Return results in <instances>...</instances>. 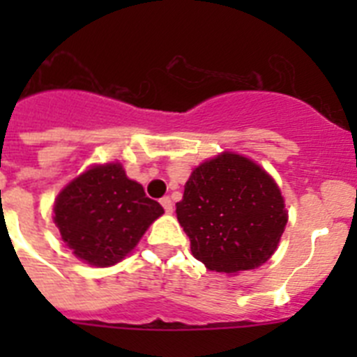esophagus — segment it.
<instances>
[{"label": "esophagus", "instance_id": "esophagus-1", "mask_svg": "<svg viewBox=\"0 0 357 357\" xmlns=\"http://www.w3.org/2000/svg\"><path fill=\"white\" fill-rule=\"evenodd\" d=\"M160 206L164 207V211H166V213H173V202H172V198L169 197H164V198H160Z\"/></svg>", "mask_w": 357, "mask_h": 357}]
</instances>
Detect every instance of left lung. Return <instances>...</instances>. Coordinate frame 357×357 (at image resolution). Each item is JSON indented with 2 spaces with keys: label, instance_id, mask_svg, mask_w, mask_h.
I'll return each mask as SVG.
<instances>
[{
  "label": "left lung",
  "instance_id": "left-lung-1",
  "mask_svg": "<svg viewBox=\"0 0 357 357\" xmlns=\"http://www.w3.org/2000/svg\"><path fill=\"white\" fill-rule=\"evenodd\" d=\"M176 218L195 257L213 272L232 275L272 257L288 211L279 185L259 164L225 151L193 169Z\"/></svg>",
  "mask_w": 357,
  "mask_h": 357
}]
</instances>
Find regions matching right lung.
<instances>
[{
    "label": "right lung",
    "instance_id": "add662e5",
    "mask_svg": "<svg viewBox=\"0 0 357 357\" xmlns=\"http://www.w3.org/2000/svg\"><path fill=\"white\" fill-rule=\"evenodd\" d=\"M53 222L78 259L112 266L134 250L148 227L164 213L119 162L93 166L62 189Z\"/></svg>",
    "mask_w": 357,
    "mask_h": 357
}]
</instances>
